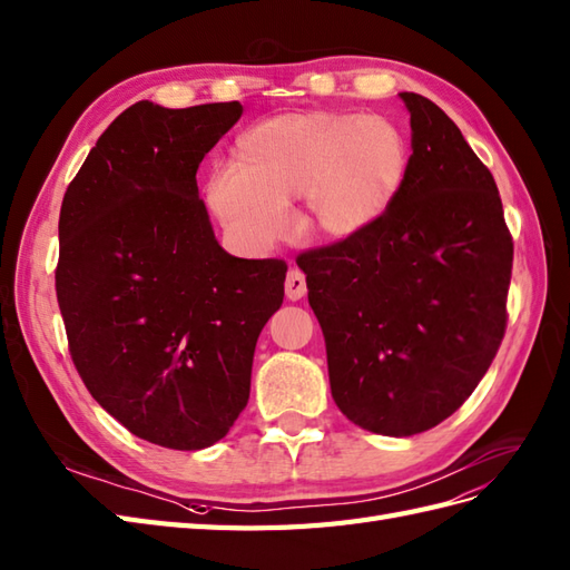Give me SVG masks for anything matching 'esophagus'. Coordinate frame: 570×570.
I'll return each instance as SVG.
<instances>
[{
	"label": "esophagus",
	"mask_w": 570,
	"mask_h": 570,
	"mask_svg": "<svg viewBox=\"0 0 570 570\" xmlns=\"http://www.w3.org/2000/svg\"><path fill=\"white\" fill-rule=\"evenodd\" d=\"M285 295H287V299H293V302H297V299H302L304 295H307V281H304V273L302 271L293 268V271L287 273Z\"/></svg>",
	"instance_id": "obj_1"
}]
</instances>
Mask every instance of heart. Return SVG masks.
Returning <instances> with one entry per match:
<instances>
[{
	"label": "heart",
	"instance_id": "b5f03b06",
	"mask_svg": "<svg viewBox=\"0 0 570 570\" xmlns=\"http://www.w3.org/2000/svg\"><path fill=\"white\" fill-rule=\"evenodd\" d=\"M411 171V145L384 116L297 110L246 128L234 159L207 180V203L232 242L263 254L295 227L324 239H355L392 210Z\"/></svg>",
	"mask_w": 570,
	"mask_h": 570
}]
</instances>
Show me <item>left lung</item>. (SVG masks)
<instances>
[{"label":"left lung","mask_w":570,"mask_h":570,"mask_svg":"<svg viewBox=\"0 0 570 570\" xmlns=\"http://www.w3.org/2000/svg\"><path fill=\"white\" fill-rule=\"evenodd\" d=\"M411 171L355 239L302 254L331 396L377 435L409 438L460 409L505 333L512 239L495 180L445 110L401 91Z\"/></svg>","instance_id":"8db88e82"}]
</instances>
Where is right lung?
<instances>
[{
  "mask_svg": "<svg viewBox=\"0 0 570 570\" xmlns=\"http://www.w3.org/2000/svg\"><path fill=\"white\" fill-rule=\"evenodd\" d=\"M239 101H137L67 186L55 289L79 377L132 435L203 450L252 390L261 328L285 297V261L215 239L196 171Z\"/></svg>",
  "mask_w": 570,
  "mask_h": 570,
  "instance_id": "1",
  "label": "right lung"
}]
</instances>
